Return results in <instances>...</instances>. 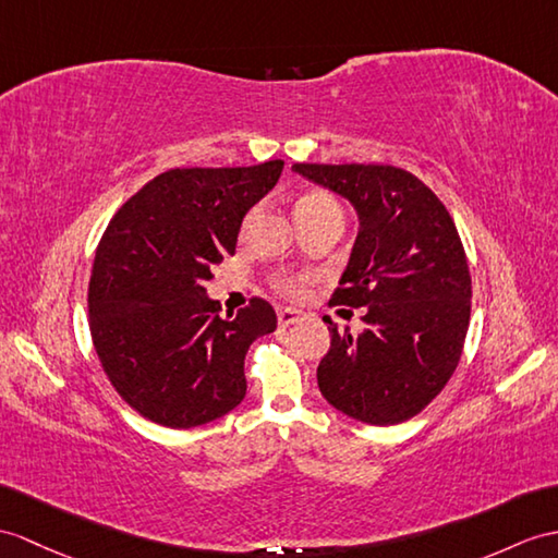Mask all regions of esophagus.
Returning a JSON list of instances; mask_svg holds the SVG:
<instances>
[{
    "instance_id": "esophagus-1",
    "label": "esophagus",
    "mask_w": 558,
    "mask_h": 558,
    "mask_svg": "<svg viewBox=\"0 0 558 558\" xmlns=\"http://www.w3.org/2000/svg\"><path fill=\"white\" fill-rule=\"evenodd\" d=\"M305 315L303 312H298V310H291V307H283V310H279L277 312V319H279V326H291V324H295V322H301Z\"/></svg>"
}]
</instances>
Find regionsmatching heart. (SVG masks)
Wrapping results in <instances>:
<instances>
[{
  "mask_svg": "<svg viewBox=\"0 0 558 558\" xmlns=\"http://www.w3.org/2000/svg\"><path fill=\"white\" fill-rule=\"evenodd\" d=\"M329 215H341V206L338 201L326 194V192H307L301 198L295 201V220H317V217H329ZM275 287L291 298H301L307 289V279L305 277H277Z\"/></svg>",
  "mask_w": 558,
  "mask_h": 558,
  "instance_id": "b5f03b06",
  "label": "heart"
}]
</instances>
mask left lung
Masks as SVG:
<instances>
[{"instance_id":"left-lung-1","label":"left lung","mask_w":558,"mask_h":558,"mask_svg":"<svg viewBox=\"0 0 558 558\" xmlns=\"http://www.w3.org/2000/svg\"><path fill=\"white\" fill-rule=\"evenodd\" d=\"M293 170L345 196L360 215L329 305L366 307V329L355 336L324 317L331 348L317 369L322 396L364 424H402L438 398L464 350L471 271L457 225L402 168L295 162Z\"/></svg>"}]
</instances>
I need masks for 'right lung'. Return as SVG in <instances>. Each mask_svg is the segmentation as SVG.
<instances>
[{
    "label": "right lung",
    "instance_id": "add662e5",
    "mask_svg": "<svg viewBox=\"0 0 558 558\" xmlns=\"http://www.w3.org/2000/svg\"><path fill=\"white\" fill-rule=\"evenodd\" d=\"M281 170L283 160L174 168L108 222L87 291L92 343L118 396L144 418L194 428L246 396L243 360L255 338L277 329V312L253 295L222 317L203 283L234 255L243 217Z\"/></svg>",
    "mask_w": 558,
    "mask_h": 558
}]
</instances>
